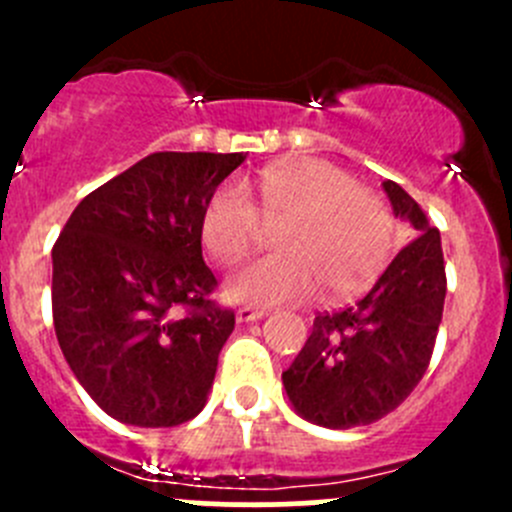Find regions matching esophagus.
Here are the masks:
<instances>
[{"label":"esophagus","mask_w":512,"mask_h":512,"mask_svg":"<svg viewBox=\"0 0 512 512\" xmlns=\"http://www.w3.org/2000/svg\"><path fill=\"white\" fill-rule=\"evenodd\" d=\"M265 314H267L265 309L252 307V304H242V307L235 312V317H237V322H257V319H262Z\"/></svg>","instance_id":"obj_1"}]
</instances>
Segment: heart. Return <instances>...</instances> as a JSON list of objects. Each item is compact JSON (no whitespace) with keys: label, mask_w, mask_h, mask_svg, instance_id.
<instances>
[{"label":"heart","mask_w":512,"mask_h":512,"mask_svg":"<svg viewBox=\"0 0 512 512\" xmlns=\"http://www.w3.org/2000/svg\"><path fill=\"white\" fill-rule=\"evenodd\" d=\"M255 205L223 183L200 213V242L220 265L250 252L260 218L277 227V252L242 265L227 280L240 302H297L322 287V297L347 299L384 272L394 247V213L347 170L324 160L270 165L255 178Z\"/></svg>","instance_id":"obj_1"}]
</instances>
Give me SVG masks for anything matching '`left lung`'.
<instances>
[{
	"label": "left lung",
	"instance_id": "1",
	"mask_svg": "<svg viewBox=\"0 0 512 512\" xmlns=\"http://www.w3.org/2000/svg\"><path fill=\"white\" fill-rule=\"evenodd\" d=\"M394 213L416 237L391 260L366 297L319 312L302 352L282 374L299 416L317 426H369L404 404L436 347L446 299L441 232L394 180H384Z\"/></svg>",
	"mask_w": 512,
	"mask_h": 512
}]
</instances>
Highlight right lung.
<instances>
[{"mask_svg": "<svg viewBox=\"0 0 512 512\" xmlns=\"http://www.w3.org/2000/svg\"><path fill=\"white\" fill-rule=\"evenodd\" d=\"M242 153H153L86 195L51 260L64 359L116 421L165 428L203 411L235 312L210 299L200 213ZM184 309L180 318L174 317Z\"/></svg>", "mask_w": 512, "mask_h": 512, "instance_id": "1", "label": "right lung"}]
</instances>
